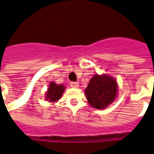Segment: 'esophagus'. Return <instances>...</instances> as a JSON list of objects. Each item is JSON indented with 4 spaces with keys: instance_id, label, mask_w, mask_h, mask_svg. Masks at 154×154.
Segmentation results:
<instances>
[{
    "instance_id": "1",
    "label": "esophagus",
    "mask_w": 154,
    "mask_h": 154,
    "mask_svg": "<svg viewBox=\"0 0 154 154\" xmlns=\"http://www.w3.org/2000/svg\"><path fill=\"white\" fill-rule=\"evenodd\" d=\"M70 86L72 87V88H78L79 87V83H77V82H71L70 83Z\"/></svg>"
}]
</instances>
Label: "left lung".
Instances as JSON below:
<instances>
[{
	"instance_id": "left-lung-1",
	"label": "left lung",
	"mask_w": 154,
	"mask_h": 154,
	"mask_svg": "<svg viewBox=\"0 0 154 154\" xmlns=\"http://www.w3.org/2000/svg\"><path fill=\"white\" fill-rule=\"evenodd\" d=\"M118 85L114 77L107 74H95L85 90L87 101L92 107L104 109L116 100Z\"/></svg>"
}]
</instances>
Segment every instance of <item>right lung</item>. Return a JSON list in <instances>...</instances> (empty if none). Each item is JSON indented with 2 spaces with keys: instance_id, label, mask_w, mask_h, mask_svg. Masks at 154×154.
<instances>
[{
  "instance_id": "obj_1",
  "label": "right lung",
  "mask_w": 154,
  "mask_h": 154,
  "mask_svg": "<svg viewBox=\"0 0 154 154\" xmlns=\"http://www.w3.org/2000/svg\"><path fill=\"white\" fill-rule=\"evenodd\" d=\"M65 90V86L64 85H57L55 82H49V87L45 93V101L50 103H54L59 101L63 95V93Z\"/></svg>"
}]
</instances>
